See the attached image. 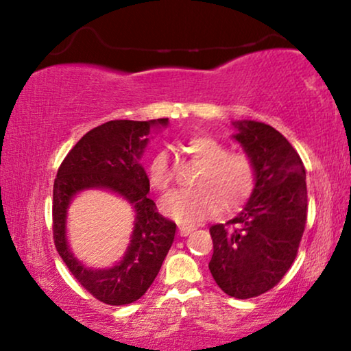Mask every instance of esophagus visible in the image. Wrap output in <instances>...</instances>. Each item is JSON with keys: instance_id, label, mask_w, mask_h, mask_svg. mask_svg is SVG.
I'll return each instance as SVG.
<instances>
[{"instance_id": "esophagus-1", "label": "esophagus", "mask_w": 351, "mask_h": 351, "mask_svg": "<svg viewBox=\"0 0 351 351\" xmlns=\"http://www.w3.org/2000/svg\"><path fill=\"white\" fill-rule=\"evenodd\" d=\"M193 230H195V227H191V225H179L180 237H186V234H190Z\"/></svg>"}]
</instances>
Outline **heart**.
<instances>
[{
    "mask_svg": "<svg viewBox=\"0 0 351 351\" xmlns=\"http://www.w3.org/2000/svg\"><path fill=\"white\" fill-rule=\"evenodd\" d=\"M186 150L203 162L195 185L198 189L176 191L162 201V210L184 223L210 217L222 208L233 213L246 203L256 186V166L244 152H228L223 142L210 136H195L186 141ZM147 177L156 191L167 193L174 184V166L169 153L158 150L147 166Z\"/></svg>",
    "mask_w": 351,
    "mask_h": 351,
    "instance_id": "1",
    "label": "heart"
}]
</instances>
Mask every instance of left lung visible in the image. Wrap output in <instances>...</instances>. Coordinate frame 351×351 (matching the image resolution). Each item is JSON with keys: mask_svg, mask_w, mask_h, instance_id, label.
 <instances>
[{"mask_svg": "<svg viewBox=\"0 0 351 351\" xmlns=\"http://www.w3.org/2000/svg\"><path fill=\"white\" fill-rule=\"evenodd\" d=\"M234 138L256 166V186L246 208L209 228L210 275L225 294L251 299L282 280L297 257L306 223V174L299 153L275 128L234 123Z\"/></svg>", "mask_w": 351, "mask_h": 351, "instance_id": "1", "label": "left lung"}]
</instances>
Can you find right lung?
I'll use <instances>...</instances> for the list:
<instances>
[{"instance_id": "obj_1", "label": "right lung", "mask_w": 351, "mask_h": 351, "mask_svg": "<svg viewBox=\"0 0 351 351\" xmlns=\"http://www.w3.org/2000/svg\"><path fill=\"white\" fill-rule=\"evenodd\" d=\"M166 126L167 118L152 121L114 119L90 129L71 148L57 171L52 190V234L57 252L76 281L107 305H128L141 299L160 271L174 241L176 223L162 217L148 198L150 182L141 160L152 126ZM88 188L112 189L134 206L136 220L127 256L107 271H90L71 254L64 237L66 208Z\"/></svg>"}]
</instances>
